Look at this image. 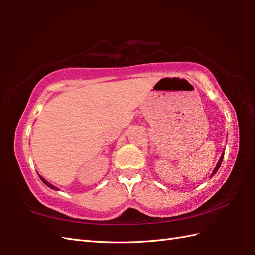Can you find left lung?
<instances>
[{
    "label": "left lung",
    "mask_w": 255,
    "mask_h": 255,
    "mask_svg": "<svg viewBox=\"0 0 255 255\" xmlns=\"http://www.w3.org/2000/svg\"><path fill=\"white\" fill-rule=\"evenodd\" d=\"M224 155H225V153H223V154H221V156H220V159H219V161H218V163H217V165H216V167H215V169H214L213 173H211V175H210V176H214V175L216 174V172H217V171L219 170V167H220L221 163H223V160H224Z\"/></svg>",
    "instance_id": "8db88e82"
}]
</instances>
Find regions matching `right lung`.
Listing matches in <instances>:
<instances>
[{"label":"right lung","instance_id":"add662e5","mask_svg":"<svg viewBox=\"0 0 255 255\" xmlns=\"http://www.w3.org/2000/svg\"><path fill=\"white\" fill-rule=\"evenodd\" d=\"M39 177H40V180H41L42 182H44V183L46 184V185H47L48 187H50V188H52V189H58L57 187H55V186H53V185H51V184H50V183H48V182H47V181L45 180V178H44V177H41L40 175H39Z\"/></svg>","mask_w":255,"mask_h":255}]
</instances>
